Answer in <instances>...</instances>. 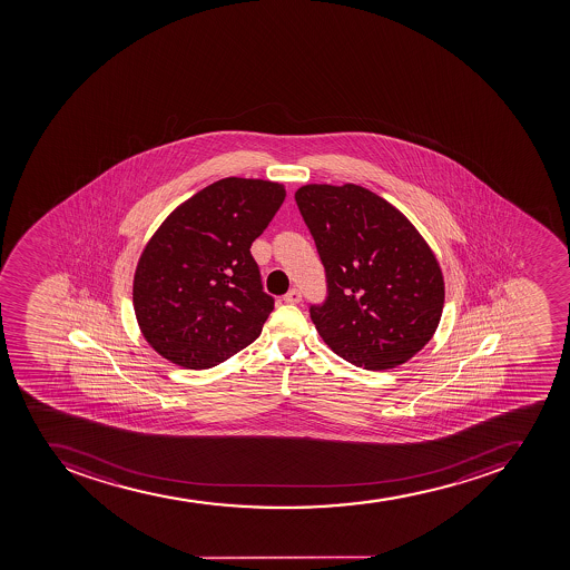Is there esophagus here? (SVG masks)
<instances>
[{
    "mask_svg": "<svg viewBox=\"0 0 570 570\" xmlns=\"http://www.w3.org/2000/svg\"><path fill=\"white\" fill-rule=\"evenodd\" d=\"M301 298H303V293H301V289L293 287V289H289V292L284 295V303L298 304L301 303Z\"/></svg>",
    "mask_w": 570,
    "mask_h": 570,
    "instance_id": "34e87169",
    "label": "esophagus"
}]
</instances>
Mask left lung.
Instances as JSON below:
<instances>
[{"label":"left lung","instance_id":"left-lung-1","mask_svg":"<svg viewBox=\"0 0 570 570\" xmlns=\"http://www.w3.org/2000/svg\"><path fill=\"white\" fill-rule=\"evenodd\" d=\"M295 200L326 273V298L309 306L318 335L361 368L406 363L443 313V273L429 244L390 202L355 184H309Z\"/></svg>","mask_w":570,"mask_h":570}]
</instances>
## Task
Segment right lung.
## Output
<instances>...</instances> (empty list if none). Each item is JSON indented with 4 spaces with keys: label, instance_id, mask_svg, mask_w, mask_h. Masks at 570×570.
Here are the masks:
<instances>
[{
    "label": "right lung",
    "instance_id": "right-lung-1",
    "mask_svg": "<svg viewBox=\"0 0 570 570\" xmlns=\"http://www.w3.org/2000/svg\"><path fill=\"white\" fill-rule=\"evenodd\" d=\"M284 198L277 181L222 178L158 227L138 261L132 304L161 357L212 368L261 335L275 298L264 292L249 247Z\"/></svg>",
    "mask_w": 570,
    "mask_h": 570
}]
</instances>
